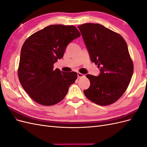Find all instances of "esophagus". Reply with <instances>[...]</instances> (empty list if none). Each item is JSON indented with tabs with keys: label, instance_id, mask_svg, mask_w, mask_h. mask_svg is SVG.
Here are the masks:
<instances>
[{
	"label": "esophagus",
	"instance_id": "obj_1",
	"mask_svg": "<svg viewBox=\"0 0 147 147\" xmlns=\"http://www.w3.org/2000/svg\"><path fill=\"white\" fill-rule=\"evenodd\" d=\"M77 75H78V78H82V77H84V75L80 73V72H78L77 73Z\"/></svg>",
	"mask_w": 147,
	"mask_h": 147
}]
</instances>
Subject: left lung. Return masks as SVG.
<instances>
[{
	"label": "left lung",
	"instance_id": "8db88e82",
	"mask_svg": "<svg viewBox=\"0 0 147 147\" xmlns=\"http://www.w3.org/2000/svg\"><path fill=\"white\" fill-rule=\"evenodd\" d=\"M91 61L100 68V74L86 75L90 86L83 92L100 105H108L122 96L129 84L134 71L126 41L119 34L99 24L78 26Z\"/></svg>",
	"mask_w": 147,
	"mask_h": 147
}]
</instances>
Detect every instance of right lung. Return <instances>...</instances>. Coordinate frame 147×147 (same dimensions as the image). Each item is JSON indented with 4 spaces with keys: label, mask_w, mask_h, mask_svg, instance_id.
Returning <instances> with one entry per match:
<instances>
[{
    "label": "right lung",
    "mask_w": 147,
    "mask_h": 147,
    "mask_svg": "<svg viewBox=\"0 0 147 147\" xmlns=\"http://www.w3.org/2000/svg\"><path fill=\"white\" fill-rule=\"evenodd\" d=\"M74 26L50 25L27 38L22 47L18 70L20 83L31 99L50 106L63 100L77 78L75 72L53 69L68 44L80 37Z\"/></svg>",
    "instance_id": "obj_1"
}]
</instances>
